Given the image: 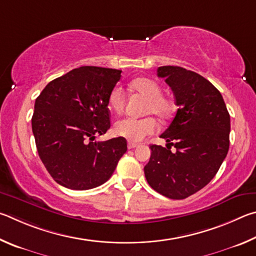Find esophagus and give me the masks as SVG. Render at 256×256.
Instances as JSON below:
<instances>
[{
  "label": "esophagus",
  "instance_id": "esophagus-1",
  "mask_svg": "<svg viewBox=\"0 0 256 256\" xmlns=\"http://www.w3.org/2000/svg\"><path fill=\"white\" fill-rule=\"evenodd\" d=\"M138 145L136 144V142H128V150H134V148H136Z\"/></svg>",
  "mask_w": 256,
  "mask_h": 256
}]
</instances>
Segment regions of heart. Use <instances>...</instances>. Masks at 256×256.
<instances>
[{
	"instance_id": "1",
	"label": "heart",
	"mask_w": 256,
	"mask_h": 256,
	"mask_svg": "<svg viewBox=\"0 0 256 256\" xmlns=\"http://www.w3.org/2000/svg\"><path fill=\"white\" fill-rule=\"evenodd\" d=\"M130 88L137 93L147 98L145 106V114H154L160 119H166L173 114L174 102L171 98L164 96L162 86L155 80L148 78H140L134 80ZM126 102L124 93L120 86H114L111 90L108 98V104L110 109L120 114L124 110ZM158 126L153 116L145 118H134L124 116L116 120L114 124L116 135L124 137L132 142H140L142 138L152 135L158 130Z\"/></svg>"
}]
</instances>
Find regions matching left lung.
<instances>
[{
	"label": "left lung",
	"mask_w": 256,
	"mask_h": 256,
	"mask_svg": "<svg viewBox=\"0 0 256 256\" xmlns=\"http://www.w3.org/2000/svg\"><path fill=\"white\" fill-rule=\"evenodd\" d=\"M158 76L172 88L178 110L160 135L166 147L150 145L145 176L158 194L186 199L207 186L225 160L230 116L220 92L204 76L178 66H160Z\"/></svg>",
	"instance_id": "obj_1"
}]
</instances>
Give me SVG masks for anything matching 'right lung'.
Listing matches in <instances>:
<instances>
[{"mask_svg": "<svg viewBox=\"0 0 256 256\" xmlns=\"http://www.w3.org/2000/svg\"><path fill=\"white\" fill-rule=\"evenodd\" d=\"M120 78L119 70L82 66L49 82L36 98V146L58 184L72 190L101 186L127 150L122 137L96 142L111 126L108 98Z\"/></svg>", "mask_w": 256, "mask_h": 256, "instance_id": "obj_1", "label": "right lung"}]
</instances>
